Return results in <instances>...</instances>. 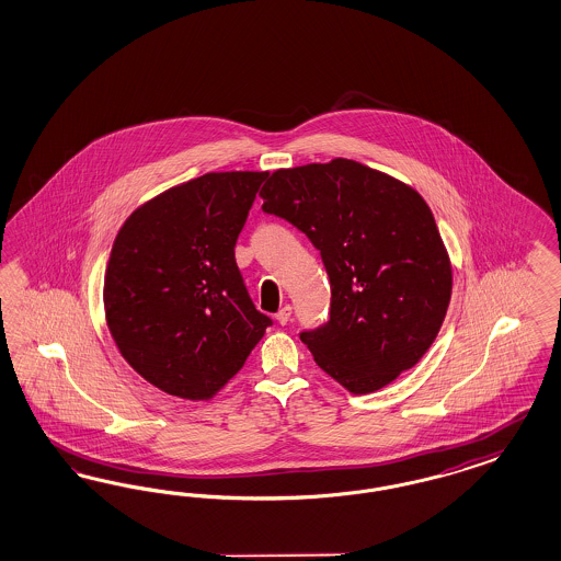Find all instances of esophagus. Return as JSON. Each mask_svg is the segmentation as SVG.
Here are the masks:
<instances>
[{
	"label": "esophagus",
	"mask_w": 561,
	"mask_h": 561,
	"mask_svg": "<svg viewBox=\"0 0 561 561\" xmlns=\"http://www.w3.org/2000/svg\"><path fill=\"white\" fill-rule=\"evenodd\" d=\"M290 317H291L290 305H286V307H282V309L277 310V314H275V319H277V323H279V325H288V321H290Z\"/></svg>",
	"instance_id": "esophagus-1"
}]
</instances>
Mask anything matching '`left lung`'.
I'll use <instances>...</instances> for the list:
<instances>
[{
  "mask_svg": "<svg viewBox=\"0 0 561 561\" xmlns=\"http://www.w3.org/2000/svg\"><path fill=\"white\" fill-rule=\"evenodd\" d=\"M263 211L321 252L329 319L300 331L314 363L352 393H368L431 348L451 296V267L423 196L350 159L277 170Z\"/></svg>",
  "mask_w": 561,
  "mask_h": 561,
  "instance_id": "8db88e82",
  "label": "left lung"
}]
</instances>
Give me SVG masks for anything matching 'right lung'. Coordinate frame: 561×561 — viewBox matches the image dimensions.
I'll list each match as a JSON object with an SVG mask.
<instances>
[{"instance_id":"1","label":"right lung","mask_w":561,"mask_h":561,"mask_svg":"<svg viewBox=\"0 0 561 561\" xmlns=\"http://www.w3.org/2000/svg\"><path fill=\"white\" fill-rule=\"evenodd\" d=\"M267 172L205 174L136 209L105 271V314L122 356L165 393L207 400L273 325L233 247Z\"/></svg>"}]
</instances>
